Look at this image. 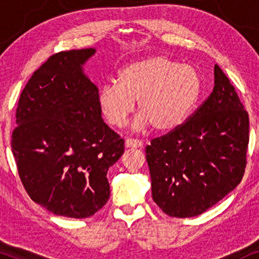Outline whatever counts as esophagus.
<instances>
[{"label": "esophagus", "instance_id": "esophagus-1", "mask_svg": "<svg viewBox=\"0 0 259 259\" xmlns=\"http://www.w3.org/2000/svg\"><path fill=\"white\" fill-rule=\"evenodd\" d=\"M125 146L127 148H130V147H134V148L141 147V146H143V141L138 140V139H132V138H128V139L125 140Z\"/></svg>", "mask_w": 259, "mask_h": 259}]
</instances>
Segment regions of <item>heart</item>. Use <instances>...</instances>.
Listing matches in <instances>:
<instances>
[{
	"mask_svg": "<svg viewBox=\"0 0 259 259\" xmlns=\"http://www.w3.org/2000/svg\"><path fill=\"white\" fill-rule=\"evenodd\" d=\"M119 82L109 81L99 91V104L111 125L122 127L138 101L137 126L151 123L157 131L182 125L197 104L200 75L193 66L166 56L132 62L120 70Z\"/></svg>",
	"mask_w": 259,
	"mask_h": 259,
	"instance_id": "b5f03b06",
	"label": "heart"
}]
</instances>
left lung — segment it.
Masks as SVG:
<instances>
[{
	"label": "left lung",
	"mask_w": 259,
	"mask_h": 259,
	"mask_svg": "<svg viewBox=\"0 0 259 259\" xmlns=\"http://www.w3.org/2000/svg\"><path fill=\"white\" fill-rule=\"evenodd\" d=\"M247 145L249 114L215 65L210 97L185 122L146 146L155 204L171 217L201 214L242 182Z\"/></svg>",
	"instance_id": "1"
}]
</instances>
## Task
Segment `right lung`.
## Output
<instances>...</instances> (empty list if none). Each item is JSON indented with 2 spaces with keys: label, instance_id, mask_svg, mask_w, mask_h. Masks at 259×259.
<instances>
[{
  "label": "right lung",
  "instance_id": "1",
  "mask_svg": "<svg viewBox=\"0 0 259 259\" xmlns=\"http://www.w3.org/2000/svg\"><path fill=\"white\" fill-rule=\"evenodd\" d=\"M94 53L52 55L16 108L12 151L21 182L35 203L63 217H91L107 203V171L125 148L102 120L98 87L82 72Z\"/></svg>",
  "mask_w": 259,
  "mask_h": 259
}]
</instances>
